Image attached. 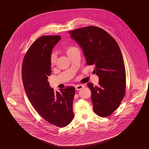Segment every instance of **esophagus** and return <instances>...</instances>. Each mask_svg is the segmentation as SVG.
Here are the masks:
<instances>
[{"label":"esophagus","mask_w":149,"mask_h":149,"mask_svg":"<svg viewBox=\"0 0 149 149\" xmlns=\"http://www.w3.org/2000/svg\"><path fill=\"white\" fill-rule=\"evenodd\" d=\"M84 87V86L82 85H77L75 86V89H76V90L79 91L81 90L82 88H83Z\"/></svg>","instance_id":"1"}]
</instances>
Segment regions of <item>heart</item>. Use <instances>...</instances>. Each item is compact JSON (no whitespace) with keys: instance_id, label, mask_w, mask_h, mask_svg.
I'll use <instances>...</instances> for the list:
<instances>
[{"instance_id":"heart-1","label":"heart","mask_w":149,"mask_h":149,"mask_svg":"<svg viewBox=\"0 0 149 149\" xmlns=\"http://www.w3.org/2000/svg\"><path fill=\"white\" fill-rule=\"evenodd\" d=\"M65 52H66V53H67V54L68 56H69L70 55L72 54L75 52L79 51V50L76 46H68L65 48ZM57 54H56L54 52V53H52L51 54L50 57V63L51 66L53 67L56 64V61H57Z\"/></svg>"}]
</instances>
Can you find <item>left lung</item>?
<instances>
[{
    "label": "left lung",
    "instance_id": "left-lung-1",
    "mask_svg": "<svg viewBox=\"0 0 149 149\" xmlns=\"http://www.w3.org/2000/svg\"><path fill=\"white\" fill-rule=\"evenodd\" d=\"M79 45L87 65H94L99 85L88 83L91 91L93 110L100 117H107L116 110L126 91V70L117 42L104 29L88 26L69 32Z\"/></svg>",
    "mask_w": 149,
    "mask_h": 149
}]
</instances>
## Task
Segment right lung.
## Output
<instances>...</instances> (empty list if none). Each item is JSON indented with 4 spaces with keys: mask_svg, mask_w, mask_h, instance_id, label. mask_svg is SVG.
<instances>
[{
    "mask_svg": "<svg viewBox=\"0 0 149 149\" xmlns=\"http://www.w3.org/2000/svg\"><path fill=\"white\" fill-rule=\"evenodd\" d=\"M59 36H41L27 51L23 61L22 77L24 90L34 108L47 122L64 127L72 121L74 87L55 92L47 80L51 74L50 55L61 40Z\"/></svg>",
    "mask_w": 149,
    "mask_h": 149,
    "instance_id": "1",
    "label": "right lung"
}]
</instances>
